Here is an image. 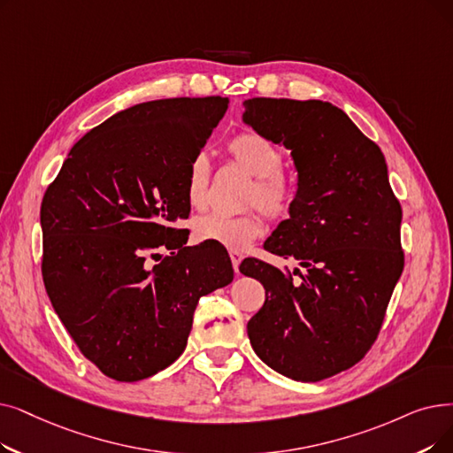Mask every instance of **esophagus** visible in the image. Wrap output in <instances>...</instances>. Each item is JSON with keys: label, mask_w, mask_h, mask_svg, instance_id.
<instances>
[{"label": "esophagus", "mask_w": 453, "mask_h": 453, "mask_svg": "<svg viewBox=\"0 0 453 453\" xmlns=\"http://www.w3.org/2000/svg\"><path fill=\"white\" fill-rule=\"evenodd\" d=\"M229 257H231V263H233V268H234V273H239V265L242 263L244 255L239 251V250H229Z\"/></svg>", "instance_id": "esophagus-1"}]
</instances>
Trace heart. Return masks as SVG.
<instances>
[{
	"label": "heart",
	"mask_w": 453,
	"mask_h": 453,
	"mask_svg": "<svg viewBox=\"0 0 453 453\" xmlns=\"http://www.w3.org/2000/svg\"><path fill=\"white\" fill-rule=\"evenodd\" d=\"M227 151L241 170L253 178L248 203L259 205L270 219L281 220L296 203V185L281 172V150L259 133H241L229 142ZM209 161L196 155L187 178V200L194 209L207 205ZM265 229L261 212L251 211L241 216L205 214L194 220V237L200 242H214L231 250H242L259 237Z\"/></svg>",
	"instance_id": "heart-1"
}]
</instances>
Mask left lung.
Wrapping results in <instances>:
<instances>
[{
  "label": "left lung",
  "mask_w": 453,
  "mask_h": 453,
  "mask_svg": "<svg viewBox=\"0 0 453 453\" xmlns=\"http://www.w3.org/2000/svg\"><path fill=\"white\" fill-rule=\"evenodd\" d=\"M242 122L290 150L296 203L265 250L305 268L290 273L242 261L241 272L266 294L248 337L275 372L322 381L359 363L378 337L403 270L402 207L385 155L342 109L320 100L251 97Z\"/></svg>",
  "instance_id": "left-lung-1"
}]
</instances>
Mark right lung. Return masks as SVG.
Returning <instances> with one entry per match:
<instances>
[{"label":"right lung","instance_id":"right-lung-1","mask_svg":"<svg viewBox=\"0 0 453 453\" xmlns=\"http://www.w3.org/2000/svg\"><path fill=\"white\" fill-rule=\"evenodd\" d=\"M227 104L170 97L116 112L73 144L44 194L46 292L107 378L141 381L170 366L200 298L233 281L222 250L185 246L188 229L173 227L190 212V163Z\"/></svg>","mask_w":453,"mask_h":453}]
</instances>
